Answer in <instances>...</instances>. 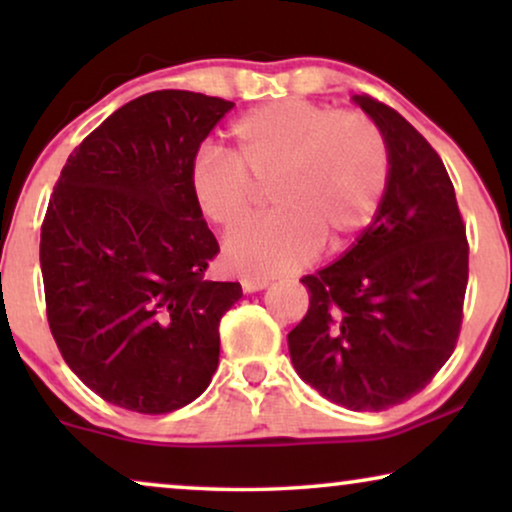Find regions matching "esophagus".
<instances>
[{"mask_svg": "<svg viewBox=\"0 0 512 512\" xmlns=\"http://www.w3.org/2000/svg\"><path fill=\"white\" fill-rule=\"evenodd\" d=\"M240 284H242V289L247 291V293H254V291H261V289H265V286L270 284V279L247 275V277H242V279H240Z\"/></svg>", "mask_w": 512, "mask_h": 512, "instance_id": "obj_1", "label": "esophagus"}]
</instances>
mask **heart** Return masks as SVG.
Segmentation results:
<instances>
[{
	"label": "heart",
	"mask_w": 512,
	"mask_h": 512,
	"mask_svg": "<svg viewBox=\"0 0 512 512\" xmlns=\"http://www.w3.org/2000/svg\"><path fill=\"white\" fill-rule=\"evenodd\" d=\"M268 181L275 207L223 242L242 275H279L312 261L326 244H352L380 212L391 181V149L373 118L305 100L249 109L230 125V158L200 156L191 195L200 216L230 230L247 219L251 181Z\"/></svg>",
	"instance_id": "1"
}]
</instances>
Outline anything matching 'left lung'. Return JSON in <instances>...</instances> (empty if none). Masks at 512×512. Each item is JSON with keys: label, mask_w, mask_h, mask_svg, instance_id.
I'll return each instance as SVG.
<instances>
[{"label": "left lung", "mask_w": 512, "mask_h": 512, "mask_svg": "<svg viewBox=\"0 0 512 512\" xmlns=\"http://www.w3.org/2000/svg\"><path fill=\"white\" fill-rule=\"evenodd\" d=\"M354 102L387 137L391 181L354 247L300 279L310 307L289 333V354L328 401L380 412L419 394L457 347L468 240L436 149L384 102Z\"/></svg>", "instance_id": "left-lung-1"}]
</instances>
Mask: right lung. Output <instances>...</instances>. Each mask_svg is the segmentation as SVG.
<instances>
[{"label": "right lung", "instance_id": "1", "mask_svg": "<svg viewBox=\"0 0 512 512\" xmlns=\"http://www.w3.org/2000/svg\"><path fill=\"white\" fill-rule=\"evenodd\" d=\"M233 107L191 90L123 104L69 153L48 200V326L74 375L118 408H184L219 366V321L242 286L205 279L219 242L193 202L191 167Z\"/></svg>", "mask_w": 512, "mask_h": 512}]
</instances>
